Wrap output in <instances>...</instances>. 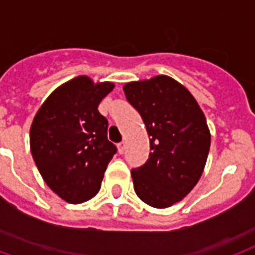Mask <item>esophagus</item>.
<instances>
[{
	"mask_svg": "<svg viewBox=\"0 0 255 255\" xmlns=\"http://www.w3.org/2000/svg\"><path fill=\"white\" fill-rule=\"evenodd\" d=\"M124 151H126V143H124V141H122V143L118 144V152H119L120 155H122V153H124Z\"/></svg>",
	"mask_w": 255,
	"mask_h": 255,
	"instance_id": "obj_1",
	"label": "esophagus"
}]
</instances>
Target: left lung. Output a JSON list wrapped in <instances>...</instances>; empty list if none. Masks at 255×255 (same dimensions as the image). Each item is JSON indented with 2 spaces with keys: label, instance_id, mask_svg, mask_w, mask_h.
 Returning a JSON list of instances; mask_svg holds the SVG:
<instances>
[{
  "label": "left lung",
  "instance_id": "left-lung-1",
  "mask_svg": "<svg viewBox=\"0 0 255 255\" xmlns=\"http://www.w3.org/2000/svg\"><path fill=\"white\" fill-rule=\"evenodd\" d=\"M126 98L141 115L152 152L132 169L137 197L164 209L181 201L201 177L210 148V131L197 100L168 75L129 82Z\"/></svg>",
  "mask_w": 255,
  "mask_h": 255
}]
</instances>
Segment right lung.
I'll return each instance as SVG.
<instances>
[{"instance_id": "obj_1", "label": "right lung", "mask_w": 255, "mask_h": 255, "mask_svg": "<svg viewBox=\"0 0 255 255\" xmlns=\"http://www.w3.org/2000/svg\"><path fill=\"white\" fill-rule=\"evenodd\" d=\"M112 82L79 75L55 88L34 116L30 151L50 189L69 204L88 201L100 189L116 147L108 122L98 111Z\"/></svg>"}]
</instances>
